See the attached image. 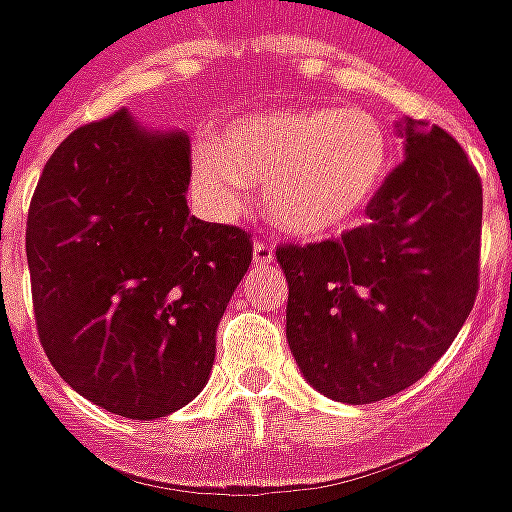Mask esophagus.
I'll list each match as a JSON object with an SVG mask.
<instances>
[{
    "label": "esophagus",
    "mask_w": 512,
    "mask_h": 512,
    "mask_svg": "<svg viewBox=\"0 0 512 512\" xmlns=\"http://www.w3.org/2000/svg\"><path fill=\"white\" fill-rule=\"evenodd\" d=\"M252 257H255L257 266H271L274 263V244L271 241H255Z\"/></svg>",
    "instance_id": "obj_1"
}]
</instances>
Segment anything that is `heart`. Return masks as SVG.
I'll use <instances>...</instances> for the list:
<instances>
[{"label": "heart", "mask_w": 512, "mask_h": 512, "mask_svg": "<svg viewBox=\"0 0 512 512\" xmlns=\"http://www.w3.org/2000/svg\"><path fill=\"white\" fill-rule=\"evenodd\" d=\"M392 167L389 131L365 109H279L227 128L194 150L202 191L224 208L263 183V205L285 233L318 238L351 224Z\"/></svg>", "instance_id": "obj_1"}]
</instances>
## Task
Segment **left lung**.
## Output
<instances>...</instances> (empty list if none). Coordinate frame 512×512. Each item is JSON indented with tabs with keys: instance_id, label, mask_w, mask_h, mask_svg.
<instances>
[{
	"instance_id": "left-lung-1",
	"label": "left lung",
	"mask_w": 512,
	"mask_h": 512,
	"mask_svg": "<svg viewBox=\"0 0 512 512\" xmlns=\"http://www.w3.org/2000/svg\"><path fill=\"white\" fill-rule=\"evenodd\" d=\"M367 222L318 244H279L288 343L304 378L340 403H376L436 365L480 288L483 183L458 139L406 123V158Z\"/></svg>"
}]
</instances>
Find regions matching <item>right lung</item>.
<instances>
[{"instance_id":"obj_1","label":"right lung","mask_w":512,"mask_h":512,"mask_svg":"<svg viewBox=\"0 0 512 512\" xmlns=\"http://www.w3.org/2000/svg\"><path fill=\"white\" fill-rule=\"evenodd\" d=\"M191 150L126 109L65 136L27 213L38 337L95 406L158 419L200 395L252 238L189 216Z\"/></svg>"}]
</instances>
